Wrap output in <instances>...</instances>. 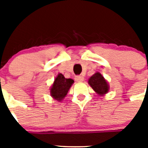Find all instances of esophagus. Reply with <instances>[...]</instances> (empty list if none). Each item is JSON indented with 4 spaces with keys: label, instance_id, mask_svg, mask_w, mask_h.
<instances>
[{
    "label": "esophagus",
    "instance_id": "esophagus-1",
    "mask_svg": "<svg viewBox=\"0 0 148 148\" xmlns=\"http://www.w3.org/2000/svg\"><path fill=\"white\" fill-rule=\"evenodd\" d=\"M75 81L76 82H83L84 81V77L82 76V75H77V76H75Z\"/></svg>",
    "mask_w": 148,
    "mask_h": 148
}]
</instances>
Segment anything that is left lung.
Instances as JSON below:
<instances>
[{
	"label": "left lung",
	"mask_w": 148,
	"mask_h": 148,
	"mask_svg": "<svg viewBox=\"0 0 148 148\" xmlns=\"http://www.w3.org/2000/svg\"><path fill=\"white\" fill-rule=\"evenodd\" d=\"M88 83L95 92L100 95L107 93L109 90L108 82L99 73H95L92 76L90 77Z\"/></svg>",
	"instance_id": "obj_1"
}]
</instances>
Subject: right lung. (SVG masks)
<instances>
[{"label":"right lung","mask_w":148,"mask_h":148,"mask_svg":"<svg viewBox=\"0 0 148 148\" xmlns=\"http://www.w3.org/2000/svg\"><path fill=\"white\" fill-rule=\"evenodd\" d=\"M73 82V79L65 78L61 73H59L50 90L51 95L56 100L61 101L66 95Z\"/></svg>","instance_id":"1"}]
</instances>
